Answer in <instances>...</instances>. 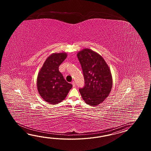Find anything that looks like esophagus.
I'll return each instance as SVG.
<instances>
[{
  "instance_id": "obj_1",
  "label": "esophagus",
  "mask_w": 151,
  "mask_h": 151,
  "mask_svg": "<svg viewBox=\"0 0 151 151\" xmlns=\"http://www.w3.org/2000/svg\"><path fill=\"white\" fill-rule=\"evenodd\" d=\"M72 85H73V87H76V83H75L74 81H72Z\"/></svg>"
}]
</instances>
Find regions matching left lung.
Segmentation results:
<instances>
[{"mask_svg": "<svg viewBox=\"0 0 151 151\" xmlns=\"http://www.w3.org/2000/svg\"><path fill=\"white\" fill-rule=\"evenodd\" d=\"M83 72L85 85L79 92L84 101L91 106L103 103L112 87V74L101 55L90 48L77 53Z\"/></svg>", "mask_w": 151, "mask_h": 151, "instance_id": "8db88e82", "label": "left lung"}]
</instances>
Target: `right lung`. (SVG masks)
<instances>
[{
  "label": "right lung",
  "mask_w": 151,
  "mask_h": 151,
  "mask_svg": "<svg viewBox=\"0 0 151 151\" xmlns=\"http://www.w3.org/2000/svg\"><path fill=\"white\" fill-rule=\"evenodd\" d=\"M65 52L49 55L39 72L37 85L39 93L45 101L57 104L65 99L72 85L65 80L59 71V65L67 57Z\"/></svg>",
  "instance_id": "right-lung-1"
}]
</instances>
